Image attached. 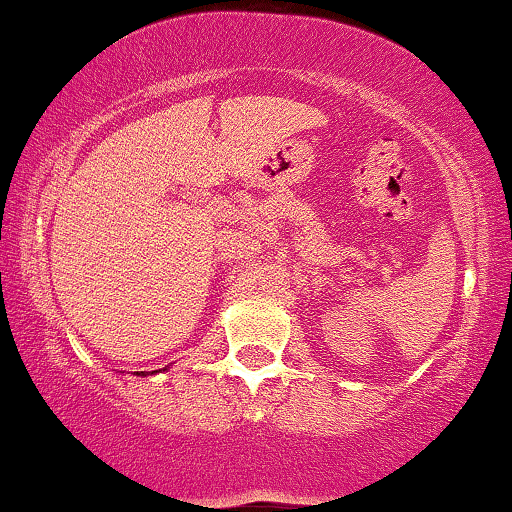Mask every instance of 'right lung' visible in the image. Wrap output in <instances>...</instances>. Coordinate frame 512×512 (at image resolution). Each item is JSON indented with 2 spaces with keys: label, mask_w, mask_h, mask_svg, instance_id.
I'll list each match as a JSON object with an SVG mask.
<instances>
[{
  "label": "right lung",
  "mask_w": 512,
  "mask_h": 512,
  "mask_svg": "<svg viewBox=\"0 0 512 512\" xmlns=\"http://www.w3.org/2000/svg\"><path fill=\"white\" fill-rule=\"evenodd\" d=\"M167 370V367H163V372ZM156 372H161V370H154V372H133V374H138V376H149V374H156Z\"/></svg>",
  "instance_id": "right-lung-1"
}]
</instances>
